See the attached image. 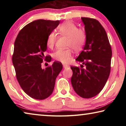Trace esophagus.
<instances>
[{"instance_id": "esophagus-1", "label": "esophagus", "mask_w": 126, "mask_h": 126, "mask_svg": "<svg viewBox=\"0 0 126 126\" xmlns=\"http://www.w3.org/2000/svg\"><path fill=\"white\" fill-rule=\"evenodd\" d=\"M69 67V66H68L67 65H63V68L64 69H67V68H68Z\"/></svg>"}]
</instances>
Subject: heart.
Here are the masks:
<instances>
[{"label": "heart", "instance_id": "b5f03b06", "mask_svg": "<svg viewBox=\"0 0 126 126\" xmlns=\"http://www.w3.org/2000/svg\"><path fill=\"white\" fill-rule=\"evenodd\" d=\"M58 33L67 37V47H71L65 49H59L53 54L54 59L63 64L71 62L73 55V49L76 52L82 50L86 40V34L83 29L77 28V25L71 21H66L58 27ZM56 41V35L54 32L50 33L47 39V46L52 49Z\"/></svg>", "mask_w": 126, "mask_h": 126}]
</instances>
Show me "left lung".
Returning a JSON list of instances; mask_svg holds the SVG:
<instances>
[{
    "label": "left lung",
    "instance_id": "8db88e82",
    "mask_svg": "<svg viewBox=\"0 0 126 126\" xmlns=\"http://www.w3.org/2000/svg\"><path fill=\"white\" fill-rule=\"evenodd\" d=\"M84 25L86 40L83 50L76 60L80 68L71 67V83L80 97L90 98L97 95L105 86L110 71L112 49L105 30L98 21L81 18Z\"/></svg>",
    "mask_w": 126,
    "mask_h": 126
}]
</instances>
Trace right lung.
Instances as JSON below:
<instances>
[{
	"mask_svg": "<svg viewBox=\"0 0 126 126\" xmlns=\"http://www.w3.org/2000/svg\"><path fill=\"white\" fill-rule=\"evenodd\" d=\"M59 20H34L25 25L19 33L14 43L12 61L21 88L34 99L42 100L49 97L54 90L55 79L62 69V63L54 62L43 69L47 50V39L59 24Z\"/></svg>",
	"mask_w": 126,
	"mask_h": 126,
	"instance_id": "right-lung-1",
	"label": "right lung"
}]
</instances>
